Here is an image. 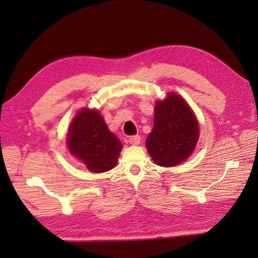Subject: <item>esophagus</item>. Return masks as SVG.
<instances>
[{"label":"esophagus","instance_id":"obj_1","mask_svg":"<svg viewBox=\"0 0 258 258\" xmlns=\"http://www.w3.org/2000/svg\"><path fill=\"white\" fill-rule=\"evenodd\" d=\"M128 142L133 146H138L140 145V142H141V137H140V135H133V137H130Z\"/></svg>","mask_w":258,"mask_h":258}]
</instances>
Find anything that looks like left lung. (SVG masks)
I'll return each mask as SVG.
<instances>
[{
  "label": "left lung",
  "mask_w": 258,
  "mask_h": 258,
  "mask_svg": "<svg viewBox=\"0 0 258 258\" xmlns=\"http://www.w3.org/2000/svg\"><path fill=\"white\" fill-rule=\"evenodd\" d=\"M199 139V124L189 104L176 93L156 102L154 127L146 146L155 164L172 167L190 157Z\"/></svg>",
  "instance_id": "left-lung-1"
}]
</instances>
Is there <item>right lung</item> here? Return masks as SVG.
<instances>
[{
  "label": "right lung",
  "mask_w": 258,
  "mask_h": 258,
  "mask_svg": "<svg viewBox=\"0 0 258 258\" xmlns=\"http://www.w3.org/2000/svg\"><path fill=\"white\" fill-rule=\"evenodd\" d=\"M67 146L69 152L93 173L115 167L123 148L100 112L89 108H83L74 117L68 128Z\"/></svg>",
  "instance_id": "add662e5"
}]
</instances>
